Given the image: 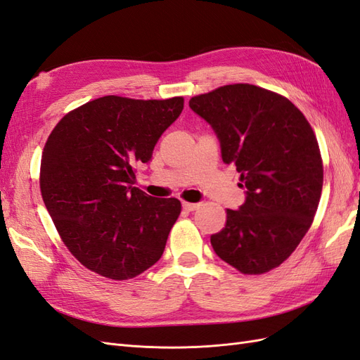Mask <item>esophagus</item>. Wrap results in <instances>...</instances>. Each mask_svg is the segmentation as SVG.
Wrapping results in <instances>:
<instances>
[{
	"label": "esophagus",
	"instance_id": "obj_1",
	"mask_svg": "<svg viewBox=\"0 0 360 360\" xmlns=\"http://www.w3.org/2000/svg\"><path fill=\"white\" fill-rule=\"evenodd\" d=\"M181 206H183L184 210L193 212V210H197V209L200 207V202H186V201H184V202L181 204Z\"/></svg>",
	"mask_w": 360,
	"mask_h": 360
}]
</instances>
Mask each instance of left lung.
I'll return each instance as SVG.
<instances>
[{"instance_id": "left-lung-1", "label": "left lung", "mask_w": 360, "mask_h": 360, "mask_svg": "<svg viewBox=\"0 0 360 360\" xmlns=\"http://www.w3.org/2000/svg\"><path fill=\"white\" fill-rule=\"evenodd\" d=\"M189 108L215 131L245 189V202L227 209L226 227L210 236L213 251L244 274L268 273L312 226L323 191L315 133L288 98L255 84L218 87Z\"/></svg>"}]
</instances>
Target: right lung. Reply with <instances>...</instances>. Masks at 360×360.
Masks as SVG:
<instances>
[{
  "mask_svg": "<svg viewBox=\"0 0 360 360\" xmlns=\"http://www.w3.org/2000/svg\"><path fill=\"white\" fill-rule=\"evenodd\" d=\"M183 98L108 95L63 116L41 162L45 207L65 245L87 269L113 280L142 274L162 257L181 204L133 186Z\"/></svg>",
  "mask_w": 360,
  "mask_h": 360,
  "instance_id": "add662e5",
  "label": "right lung"
}]
</instances>
